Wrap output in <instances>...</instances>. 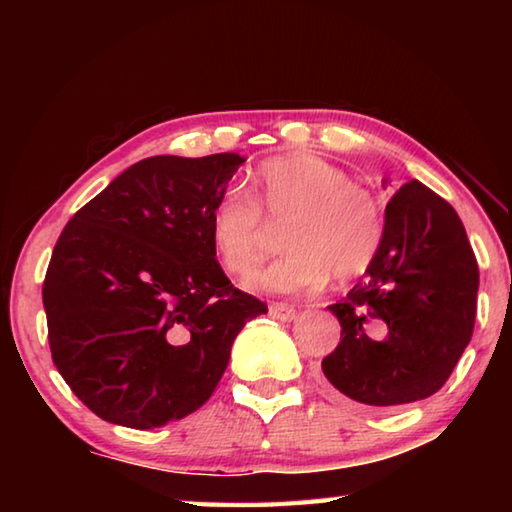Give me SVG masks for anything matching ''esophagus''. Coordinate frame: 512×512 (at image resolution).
Segmentation results:
<instances>
[{"label": "esophagus", "mask_w": 512, "mask_h": 512, "mask_svg": "<svg viewBox=\"0 0 512 512\" xmlns=\"http://www.w3.org/2000/svg\"><path fill=\"white\" fill-rule=\"evenodd\" d=\"M268 311H271V316L277 320L296 318V309H293V305H287V302H273V305L268 307Z\"/></svg>", "instance_id": "34e87169"}]
</instances>
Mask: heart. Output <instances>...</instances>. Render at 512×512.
Here are the masks:
<instances>
[{
	"label": "heart",
	"mask_w": 512,
	"mask_h": 512,
	"mask_svg": "<svg viewBox=\"0 0 512 512\" xmlns=\"http://www.w3.org/2000/svg\"><path fill=\"white\" fill-rule=\"evenodd\" d=\"M253 198L228 189L212 207L210 235L221 266L230 275L253 271L262 255L264 216L289 219L282 244L289 248L273 264L246 280L264 293L314 291L329 280H357L384 244V212L377 196L339 164L296 153L259 164Z\"/></svg>",
	"instance_id": "1"
}]
</instances>
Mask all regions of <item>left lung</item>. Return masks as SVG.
<instances>
[{
  "label": "left lung",
  "instance_id": "1",
  "mask_svg": "<svg viewBox=\"0 0 512 512\" xmlns=\"http://www.w3.org/2000/svg\"><path fill=\"white\" fill-rule=\"evenodd\" d=\"M384 244L329 311L341 341L323 372L350 400L393 409L445 386L472 339L479 264L452 205L418 180L386 205Z\"/></svg>",
  "mask_w": 512,
  "mask_h": 512
}]
</instances>
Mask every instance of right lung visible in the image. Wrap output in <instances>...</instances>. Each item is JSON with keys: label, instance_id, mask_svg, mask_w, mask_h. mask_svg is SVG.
Returning <instances> with one entry per match:
<instances>
[{"label": "right lung", "instance_id": "obj_1", "mask_svg": "<svg viewBox=\"0 0 512 512\" xmlns=\"http://www.w3.org/2000/svg\"><path fill=\"white\" fill-rule=\"evenodd\" d=\"M241 162L153 155L60 232L42 284L51 359L101 420L153 429L201 409L241 327L268 311L228 280L210 235Z\"/></svg>", "mask_w": 512, "mask_h": 512}]
</instances>
